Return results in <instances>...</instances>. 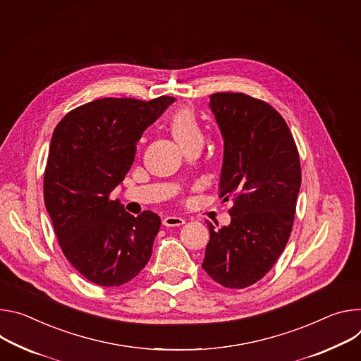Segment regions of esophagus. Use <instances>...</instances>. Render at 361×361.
<instances>
[{"instance_id": "34e87169", "label": "esophagus", "mask_w": 361, "mask_h": 361, "mask_svg": "<svg viewBox=\"0 0 361 361\" xmlns=\"http://www.w3.org/2000/svg\"><path fill=\"white\" fill-rule=\"evenodd\" d=\"M164 225L165 226H180L185 224V219L180 218V216H175V215H169V216H165L164 218Z\"/></svg>"}]
</instances>
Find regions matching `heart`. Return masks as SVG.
Listing matches in <instances>:
<instances>
[{"label":"heart","mask_w":361,"mask_h":361,"mask_svg":"<svg viewBox=\"0 0 361 361\" xmlns=\"http://www.w3.org/2000/svg\"><path fill=\"white\" fill-rule=\"evenodd\" d=\"M169 128L182 147L204 140L201 122H199L193 107L190 106H180L172 113L169 118Z\"/></svg>","instance_id":"b5f03b06"}]
</instances>
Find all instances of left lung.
<instances>
[{"label":"left lung","mask_w":361,"mask_h":361,"mask_svg":"<svg viewBox=\"0 0 361 361\" xmlns=\"http://www.w3.org/2000/svg\"><path fill=\"white\" fill-rule=\"evenodd\" d=\"M224 137L219 196L231 224L209 226L202 268L225 288H247L274 267L291 235L301 185L300 156L286 120L244 93L211 94Z\"/></svg>","instance_id":"left-lung-1"}]
</instances>
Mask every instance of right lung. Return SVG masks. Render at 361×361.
Wrapping results in <instances>:
<instances>
[{
    "instance_id": "1",
    "label": "right lung",
    "mask_w": 361,
    "mask_h": 361,
    "mask_svg": "<svg viewBox=\"0 0 361 361\" xmlns=\"http://www.w3.org/2000/svg\"><path fill=\"white\" fill-rule=\"evenodd\" d=\"M175 97H104L68 111L56 126L44 172V204L68 262L89 281L118 287L152 255L160 218L133 216L110 193L122 183L143 132Z\"/></svg>"
}]
</instances>
